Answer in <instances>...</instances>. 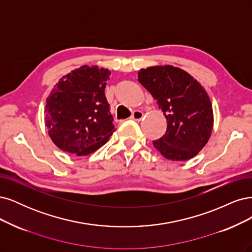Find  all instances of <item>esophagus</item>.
<instances>
[{
    "mask_svg": "<svg viewBox=\"0 0 252 252\" xmlns=\"http://www.w3.org/2000/svg\"><path fill=\"white\" fill-rule=\"evenodd\" d=\"M143 112L142 111H140V110H136V111H134L133 112V114H132V118L134 119V120H136V121H140L142 118H143Z\"/></svg>",
    "mask_w": 252,
    "mask_h": 252,
    "instance_id": "obj_1",
    "label": "esophagus"
}]
</instances>
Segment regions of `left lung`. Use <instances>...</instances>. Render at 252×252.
<instances>
[{
  "instance_id": "left-lung-1",
  "label": "left lung",
  "mask_w": 252,
  "mask_h": 252,
  "mask_svg": "<svg viewBox=\"0 0 252 252\" xmlns=\"http://www.w3.org/2000/svg\"><path fill=\"white\" fill-rule=\"evenodd\" d=\"M138 80L167 120L165 134L153 144L168 160L184 161L204 148L213 131L212 102L200 83L173 66L141 69Z\"/></svg>"
}]
</instances>
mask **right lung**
I'll list each match as a JSON object with an SVG mask.
<instances>
[{
  "instance_id": "right-lung-1",
  "label": "right lung",
  "mask_w": 252,
  "mask_h": 252,
  "mask_svg": "<svg viewBox=\"0 0 252 252\" xmlns=\"http://www.w3.org/2000/svg\"><path fill=\"white\" fill-rule=\"evenodd\" d=\"M111 71L83 66L60 79L46 101V126L56 147L86 156L114 133L104 89Z\"/></svg>"
}]
</instances>
